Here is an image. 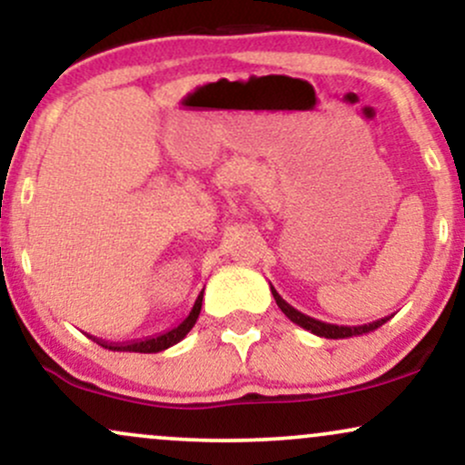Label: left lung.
Masks as SVG:
<instances>
[{"mask_svg":"<svg viewBox=\"0 0 465 465\" xmlns=\"http://www.w3.org/2000/svg\"><path fill=\"white\" fill-rule=\"evenodd\" d=\"M271 292H273L275 303H277V306H280V311L284 312L286 317L291 319L292 323H297V325H300V328H303V330H311V332L317 334V336H325V339H348V336L367 334V332H371V330L381 328L382 323L389 322V317H382V319H376V322L362 323V325H336V323H325V322H319V319L308 317V314L300 312V311H297V308H292L291 303L282 300L280 292H277L273 286H271Z\"/></svg>","mask_w":465,"mask_h":465,"instance_id":"left-lung-1","label":"left lung"}]
</instances>
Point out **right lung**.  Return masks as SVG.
I'll return each mask as SVG.
<instances>
[{"label":"right lung","mask_w":465,"mask_h":465,"mask_svg":"<svg viewBox=\"0 0 465 465\" xmlns=\"http://www.w3.org/2000/svg\"><path fill=\"white\" fill-rule=\"evenodd\" d=\"M203 291H205V288H203ZM203 291L199 292V297H196L194 306H192L188 317H185L181 323L173 325V328L163 330V332L146 336V339L126 341V343H109V341L95 339V336H89V339H94L98 345H103V348L114 350V351L117 350V351H140V354H154V351H163V350L173 348V345H177L181 339H185V334L194 328L196 319H199V314H201V306H203Z\"/></svg>","instance_id":"add662e5"}]
</instances>
